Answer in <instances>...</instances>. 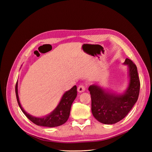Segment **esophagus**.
Listing matches in <instances>:
<instances>
[{
  "label": "esophagus",
  "mask_w": 152,
  "mask_h": 152,
  "mask_svg": "<svg viewBox=\"0 0 152 152\" xmlns=\"http://www.w3.org/2000/svg\"><path fill=\"white\" fill-rule=\"evenodd\" d=\"M86 90V86L84 85H80L78 88V91L79 93H82Z\"/></svg>",
  "instance_id": "34e87169"
}]
</instances>
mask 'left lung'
Returning a JSON list of instances; mask_svg holds the SVG:
<instances>
[{"instance_id":"1","label":"left lung","mask_w":152,"mask_h":152,"mask_svg":"<svg viewBox=\"0 0 152 152\" xmlns=\"http://www.w3.org/2000/svg\"><path fill=\"white\" fill-rule=\"evenodd\" d=\"M124 64L129 69L130 81L123 95L106 93L96 85L89 87L91 98V111L95 118L104 124H114L124 119L137 101L140 92V79L137 67L133 61L126 59Z\"/></svg>"}]
</instances>
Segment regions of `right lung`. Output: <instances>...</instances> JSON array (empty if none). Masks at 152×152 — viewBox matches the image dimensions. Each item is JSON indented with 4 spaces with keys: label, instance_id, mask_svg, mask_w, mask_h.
<instances>
[{
    "label": "right lung",
    "instance_id": "obj_1",
    "mask_svg": "<svg viewBox=\"0 0 152 152\" xmlns=\"http://www.w3.org/2000/svg\"><path fill=\"white\" fill-rule=\"evenodd\" d=\"M15 95L19 106L28 119H30L32 122L37 125L48 127H54L64 124L69 119L71 106H72L73 101L77 96V87L74 86L69 91L64 93L62 99L61 100L59 105L54 110V111L51 112L50 114L43 118H35L34 116H32L27 114L23 109L19 100L18 93V82L16 83L15 85Z\"/></svg>",
    "mask_w": 152,
    "mask_h": 152
}]
</instances>
